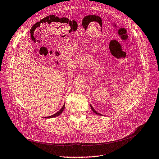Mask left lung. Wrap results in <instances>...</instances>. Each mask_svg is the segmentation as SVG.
Masks as SVG:
<instances>
[{"label":"left lung","instance_id":"left-lung-1","mask_svg":"<svg viewBox=\"0 0 159 159\" xmlns=\"http://www.w3.org/2000/svg\"><path fill=\"white\" fill-rule=\"evenodd\" d=\"M90 107H91V109H92V110L93 111V112H94L95 114H97V115H101V116H102V114H100L99 113H97L95 110V109H94V108L92 107V106L90 104Z\"/></svg>","mask_w":159,"mask_h":159}]
</instances>
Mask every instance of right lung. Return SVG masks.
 Returning <instances> with one entry per match:
<instances>
[{
    "label": "right lung",
    "instance_id": "right-lung-1",
    "mask_svg": "<svg viewBox=\"0 0 159 159\" xmlns=\"http://www.w3.org/2000/svg\"><path fill=\"white\" fill-rule=\"evenodd\" d=\"M64 108H65V104H64V105H63V106L62 107V108H61L58 112H57V113H55L54 115H51V116H49L43 117V118H53V117L58 116H59L60 114H62V112H63V111H64Z\"/></svg>",
    "mask_w": 159,
    "mask_h": 159
}]
</instances>
